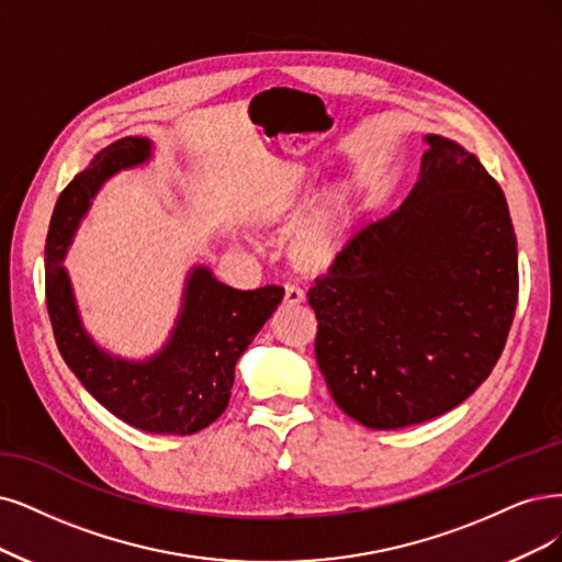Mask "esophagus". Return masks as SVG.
I'll use <instances>...</instances> for the list:
<instances>
[{
  "label": "esophagus",
  "instance_id": "34e87169",
  "mask_svg": "<svg viewBox=\"0 0 562 562\" xmlns=\"http://www.w3.org/2000/svg\"><path fill=\"white\" fill-rule=\"evenodd\" d=\"M303 301H305L303 289H299V286H294V284H286V286H284V303H286V305H299V303H303Z\"/></svg>",
  "mask_w": 562,
  "mask_h": 562
}]
</instances>
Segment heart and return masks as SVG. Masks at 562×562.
I'll return each instance as SVG.
<instances>
[{"instance_id":"b5f03b06","label":"heart","mask_w":562,"mask_h":562,"mask_svg":"<svg viewBox=\"0 0 562 562\" xmlns=\"http://www.w3.org/2000/svg\"><path fill=\"white\" fill-rule=\"evenodd\" d=\"M322 178L319 166H305L301 178L289 190L268 194L252 213V224L263 232L292 224L313 187ZM351 220H355V187L347 180L330 184L313 211L294 228L286 243V257L299 273L322 276L342 257Z\"/></svg>"}]
</instances>
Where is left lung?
Returning a JSON list of instances; mask_svg holds the SVG:
<instances>
[{"label": "left lung", "instance_id": "left-lung-1", "mask_svg": "<svg viewBox=\"0 0 562 562\" xmlns=\"http://www.w3.org/2000/svg\"><path fill=\"white\" fill-rule=\"evenodd\" d=\"M307 296L317 363L347 417L391 430L461 405L501 359L518 299L501 184L461 143L428 134L409 196Z\"/></svg>", "mask_w": 562, "mask_h": 562}]
</instances>
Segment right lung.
Returning a JSON list of instances; mask_svg holds the SVG:
<instances>
[{
  "instance_id": "right-lung-1",
  "label": "right lung",
  "mask_w": 562,
  "mask_h": 562,
  "mask_svg": "<svg viewBox=\"0 0 562 562\" xmlns=\"http://www.w3.org/2000/svg\"><path fill=\"white\" fill-rule=\"evenodd\" d=\"M153 150L150 138L124 136L99 150L59 194L46 240V301L61 359L103 407L145 432L192 435L226 409L236 363L276 313L284 289L238 292L196 263L184 278L169 340L153 357L111 355L88 334L61 261L103 182L148 164Z\"/></svg>"
}]
</instances>
